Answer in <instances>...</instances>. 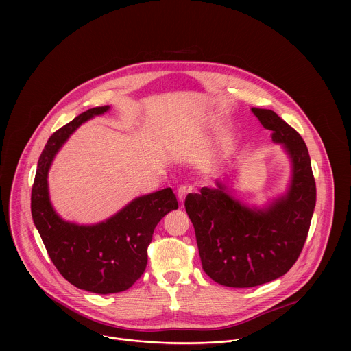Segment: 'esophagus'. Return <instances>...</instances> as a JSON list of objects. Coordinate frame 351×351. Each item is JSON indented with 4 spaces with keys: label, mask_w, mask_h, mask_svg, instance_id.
I'll return each mask as SVG.
<instances>
[{
    "label": "esophagus",
    "mask_w": 351,
    "mask_h": 351,
    "mask_svg": "<svg viewBox=\"0 0 351 351\" xmlns=\"http://www.w3.org/2000/svg\"><path fill=\"white\" fill-rule=\"evenodd\" d=\"M191 192V188L189 186H186V185H181L178 189H177V197H178V200L182 201L185 200V197H186V195Z\"/></svg>",
    "instance_id": "esophagus-1"
}]
</instances>
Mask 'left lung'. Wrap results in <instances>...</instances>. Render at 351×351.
<instances>
[{
  "label": "left lung",
  "instance_id": "left-lung-1",
  "mask_svg": "<svg viewBox=\"0 0 351 351\" xmlns=\"http://www.w3.org/2000/svg\"><path fill=\"white\" fill-rule=\"evenodd\" d=\"M251 110L291 158L287 195L263 209L249 208L216 181V188H201L185 199L204 271L231 288L262 285L288 273L304 247L316 202L311 158L300 134L270 109Z\"/></svg>",
  "mask_w": 351,
  "mask_h": 351
}]
</instances>
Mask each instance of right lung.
<instances>
[{"mask_svg":"<svg viewBox=\"0 0 351 351\" xmlns=\"http://www.w3.org/2000/svg\"><path fill=\"white\" fill-rule=\"evenodd\" d=\"M106 110L109 105L88 109L51 135L39 158L31 195L34 223L58 271L74 287L99 295L127 291L141 278L156 224L178 208L171 188H166L131 201L93 226H78L56 215L47 184L51 162L82 123Z\"/></svg>","mask_w":351,"mask_h":351,"instance_id":"add662e5","label":"right lung"}]
</instances>
